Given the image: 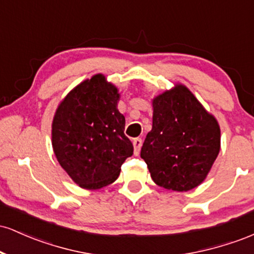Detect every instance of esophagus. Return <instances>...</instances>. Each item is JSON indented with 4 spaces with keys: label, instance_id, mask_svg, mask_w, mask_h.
Returning <instances> with one entry per match:
<instances>
[{
    "label": "esophagus",
    "instance_id": "esophagus-1",
    "mask_svg": "<svg viewBox=\"0 0 254 254\" xmlns=\"http://www.w3.org/2000/svg\"><path fill=\"white\" fill-rule=\"evenodd\" d=\"M132 144H133V149H135V155H138L139 150H141V147H142V139L141 138H133Z\"/></svg>",
    "mask_w": 254,
    "mask_h": 254
}]
</instances>
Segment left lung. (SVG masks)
Returning <instances> with one entry per match:
<instances>
[{
  "mask_svg": "<svg viewBox=\"0 0 254 254\" xmlns=\"http://www.w3.org/2000/svg\"><path fill=\"white\" fill-rule=\"evenodd\" d=\"M221 147L216 118L183 84L153 99V127L141 157L156 185L189 191L202 184Z\"/></svg>",
  "mask_w": 254,
  "mask_h": 254,
  "instance_id": "obj_1",
  "label": "left lung"
}]
</instances>
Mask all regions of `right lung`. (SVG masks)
Wrapping results in <instances>:
<instances>
[{
  "mask_svg": "<svg viewBox=\"0 0 254 254\" xmlns=\"http://www.w3.org/2000/svg\"><path fill=\"white\" fill-rule=\"evenodd\" d=\"M118 100L117 87L97 74L69 92L55 113V155L82 189L110 185L133 154V145L124 135L125 117L117 109Z\"/></svg>",
  "mask_w": 254,
  "mask_h": 254,
  "instance_id": "1",
  "label": "right lung"
}]
</instances>
